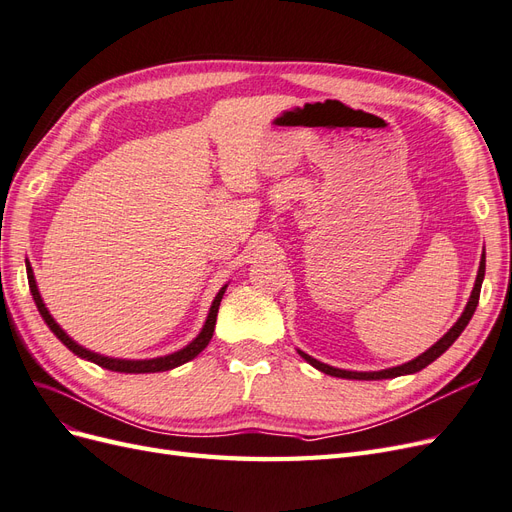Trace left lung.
Listing matches in <instances>:
<instances>
[{"instance_id": "1", "label": "left lung", "mask_w": 512, "mask_h": 512, "mask_svg": "<svg viewBox=\"0 0 512 512\" xmlns=\"http://www.w3.org/2000/svg\"><path fill=\"white\" fill-rule=\"evenodd\" d=\"M483 277H485V254H483V258H480V267H478V275H476V282H474V290L470 294V301H468L466 309H463L461 318L453 324V329H448V333L440 339V342L433 344L427 352H423L421 356H416V359H412V361H408L404 365H397V367H391V369H382V371H348V369H337V367H331L327 363H320V361L312 359V356L301 352V350H299V354L303 356V359L309 365H314L316 369H320L322 374H329V376H335V378H346V380H386V378L416 374V371L425 369L429 363L436 361L440 354H444L448 348H451L455 339L461 335V331L468 327V322L472 320V316L476 312L478 297H480V286H483Z\"/></svg>"}]
</instances>
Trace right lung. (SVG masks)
<instances>
[{"mask_svg":"<svg viewBox=\"0 0 512 512\" xmlns=\"http://www.w3.org/2000/svg\"><path fill=\"white\" fill-rule=\"evenodd\" d=\"M27 282H29V290H32L34 294V301H36V307L38 312L42 316V320L49 324V329L57 335V339L61 344H64L66 348H70L74 354H79L81 359H87L91 363H96L104 369H111V371H121V374H156V371H168V369H175L183 363L192 361L194 356H198L200 352H203L207 348V344L211 342L213 337V329H215V320H218V309H220V301L224 297L226 292V286L215 294V299L211 303V309H209V316L205 320V327L203 331L198 333V337L194 339L192 344H188L185 348L173 352V354H166V356H158V359H145V361H128V359H111V356H102L98 352H91L83 346H79L74 342V339L59 327V324L53 320V316L49 314V309H46L40 292H38V286H36V280H34V271H32V265L27 262Z\"/></svg>","mask_w":512,"mask_h":512,"instance_id":"1","label":"right lung"}]
</instances>
